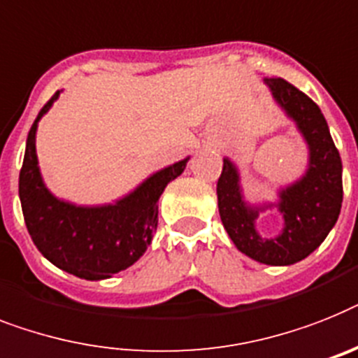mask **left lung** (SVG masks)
Instances as JSON below:
<instances>
[{
    "label": "left lung",
    "instance_id": "8db88e82",
    "mask_svg": "<svg viewBox=\"0 0 358 358\" xmlns=\"http://www.w3.org/2000/svg\"><path fill=\"white\" fill-rule=\"evenodd\" d=\"M274 100L296 122L309 146L306 176L280 192L282 234L264 239L254 221L259 206H249L241 196L238 170L223 159L217 179V206L223 227L238 250L267 265H291L307 258L335 227L342 206V161L320 108L306 93L283 78H265Z\"/></svg>",
    "mask_w": 358,
    "mask_h": 358
}]
</instances>
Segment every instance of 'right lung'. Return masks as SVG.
Wrapping results in <instances>:
<instances>
[{
  "mask_svg": "<svg viewBox=\"0 0 358 358\" xmlns=\"http://www.w3.org/2000/svg\"><path fill=\"white\" fill-rule=\"evenodd\" d=\"M60 91H56L32 124L20 172V201L32 241L52 265L84 280L111 278L133 265L157 230L159 197L179 177L186 162L148 177L137 190L115 205L76 206L56 199L41 181L36 157V128Z\"/></svg>",
  "mask_w": 358,
  "mask_h": 358,
  "instance_id": "add662e5",
  "label": "right lung"
}]
</instances>
